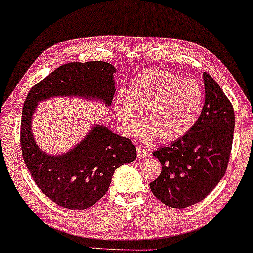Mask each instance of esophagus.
Returning a JSON list of instances; mask_svg holds the SVG:
<instances>
[{
    "label": "esophagus",
    "mask_w": 253,
    "mask_h": 253,
    "mask_svg": "<svg viewBox=\"0 0 253 253\" xmlns=\"http://www.w3.org/2000/svg\"><path fill=\"white\" fill-rule=\"evenodd\" d=\"M137 156L139 159H142L147 156V150L142 147H138L137 148Z\"/></svg>",
    "instance_id": "34e87169"
}]
</instances>
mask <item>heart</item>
<instances>
[{"label": "heart", "instance_id": "1", "mask_svg": "<svg viewBox=\"0 0 253 253\" xmlns=\"http://www.w3.org/2000/svg\"><path fill=\"white\" fill-rule=\"evenodd\" d=\"M205 92L200 84L176 73L147 69L131 79L129 91L116 97L119 121L126 134H135L145 113L146 141L184 138L200 118Z\"/></svg>", "mask_w": 253, "mask_h": 253}]
</instances>
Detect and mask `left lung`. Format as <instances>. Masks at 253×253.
I'll use <instances>...</instances> for the list:
<instances>
[{
  "label": "left lung",
  "mask_w": 253,
  "mask_h": 253,
  "mask_svg": "<svg viewBox=\"0 0 253 253\" xmlns=\"http://www.w3.org/2000/svg\"><path fill=\"white\" fill-rule=\"evenodd\" d=\"M205 104L192 130L153 155L162 172L149 184L151 192L172 208L199 203L219 183L232 150L235 116L233 105L219 84L204 73Z\"/></svg>",
  "instance_id": "8db88e82"
}]
</instances>
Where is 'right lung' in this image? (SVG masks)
<instances>
[{"mask_svg": "<svg viewBox=\"0 0 253 253\" xmlns=\"http://www.w3.org/2000/svg\"><path fill=\"white\" fill-rule=\"evenodd\" d=\"M114 72L107 62H71L54 70L27 95L20 126L23 161L41 191L61 207L94 206L107 192L114 170L137 158V149L129 138L97 124L69 153L50 156L35 142L33 114L38 102L55 96L97 98L110 106L115 94Z\"/></svg>", "mask_w": 253, "mask_h": 253, "instance_id": "1", "label": "right lung"}]
</instances>
